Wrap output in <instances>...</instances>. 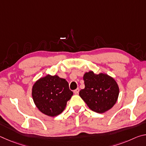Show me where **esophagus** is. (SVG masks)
I'll return each mask as SVG.
<instances>
[{
    "label": "esophagus",
    "mask_w": 146,
    "mask_h": 146,
    "mask_svg": "<svg viewBox=\"0 0 146 146\" xmlns=\"http://www.w3.org/2000/svg\"><path fill=\"white\" fill-rule=\"evenodd\" d=\"M79 91H80V89H79V88H76L75 90H74L73 92L75 93V94H78V93H79Z\"/></svg>",
    "instance_id": "1"
}]
</instances>
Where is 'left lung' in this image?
Masks as SVG:
<instances>
[{"mask_svg":"<svg viewBox=\"0 0 146 146\" xmlns=\"http://www.w3.org/2000/svg\"><path fill=\"white\" fill-rule=\"evenodd\" d=\"M83 79L85 88L80 91L79 95L91 110L102 113L115 104L119 88L114 78L104 73L97 75L89 71Z\"/></svg>","mask_w":146,"mask_h":146,"instance_id":"8db88e82","label":"left lung"}]
</instances>
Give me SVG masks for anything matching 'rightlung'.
I'll return each mask as SVG.
<instances>
[{
	"instance_id": "obj_1",
	"label": "right lung",
	"mask_w": 146,
	"mask_h": 146,
	"mask_svg": "<svg viewBox=\"0 0 146 146\" xmlns=\"http://www.w3.org/2000/svg\"><path fill=\"white\" fill-rule=\"evenodd\" d=\"M72 95L68 82L57 75H48L40 78L32 89V97L36 106L49 117L60 114Z\"/></svg>"
}]
</instances>
